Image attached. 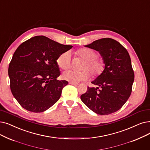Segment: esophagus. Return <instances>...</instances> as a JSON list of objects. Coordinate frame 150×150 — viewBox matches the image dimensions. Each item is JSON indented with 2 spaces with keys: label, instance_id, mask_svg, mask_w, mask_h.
Returning a JSON list of instances; mask_svg holds the SVG:
<instances>
[{
  "label": "esophagus",
  "instance_id": "obj_1",
  "mask_svg": "<svg viewBox=\"0 0 150 150\" xmlns=\"http://www.w3.org/2000/svg\"><path fill=\"white\" fill-rule=\"evenodd\" d=\"M69 84H72V85H74V86H78V85H79V83H74V82H71V81L69 82Z\"/></svg>",
  "mask_w": 150,
  "mask_h": 150
}]
</instances>
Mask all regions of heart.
<instances>
[{
  "label": "heart",
  "mask_w": 150,
  "mask_h": 150,
  "mask_svg": "<svg viewBox=\"0 0 150 150\" xmlns=\"http://www.w3.org/2000/svg\"><path fill=\"white\" fill-rule=\"evenodd\" d=\"M75 54L80 57L84 61L81 65V71L69 70L62 75L63 79L67 81L78 83L86 80L90 77L88 69L94 76H99L105 70V64L104 61L97 58L98 54L93 49L83 48L77 50ZM57 64L59 68L63 70L69 69L71 66V56L69 52H64L57 59Z\"/></svg>",
  "instance_id": "obj_1"
}]
</instances>
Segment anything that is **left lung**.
Instances as JSON below:
<instances>
[{"label": "left lung", "instance_id": "8db88e82", "mask_svg": "<svg viewBox=\"0 0 150 150\" xmlns=\"http://www.w3.org/2000/svg\"><path fill=\"white\" fill-rule=\"evenodd\" d=\"M85 47L99 52L105 69L91 82L97 87H88L86 93L81 96V100L90 110L100 115L118 111L131 96L134 80L127 50L110 38L97 40Z\"/></svg>", "mask_w": 150, "mask_h": 150}]
</instances>
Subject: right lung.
<instances>
[{"instance_id": "right-lung-1", "label": "right lung", "mask_w": 150, "mask_h": 150, "mask_svg": "<svg viewBox=\"0 0 150 150\" xmlns=\"http://www.w3.org/2000/svg\"><path fill=\"white\" fill-rule=\"evenodd\" d=\"M72 47L43 35L32 37L18 47L8 76L12 94L23 108L40 113L59 99L68 81L56 79L61 74L56 61Z\"/></svg>"}]
</instances>
